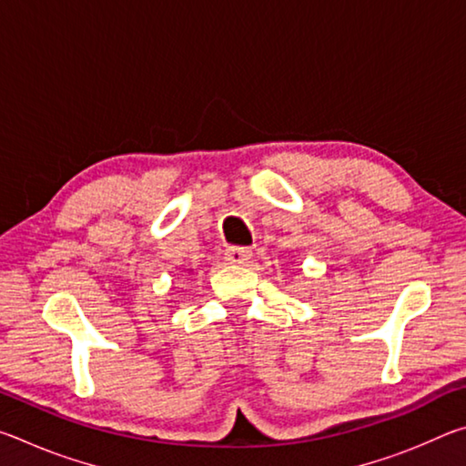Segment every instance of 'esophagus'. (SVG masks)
<instances>
[{"label":"esophagus","mask_w":466,"mask_h":466,"mask_svg":"<svg viewBox=\"0 0 466 466\" xmlns=\"http://www.w3.org/2000/svg\"><path fill=\"white\" fill-rule=\"evenodd\" d=\"M252 258L250 248H228L226 250V261L230 265H248Z\"/></svg>","instance_id":"esophagus-1"}]
</instances>
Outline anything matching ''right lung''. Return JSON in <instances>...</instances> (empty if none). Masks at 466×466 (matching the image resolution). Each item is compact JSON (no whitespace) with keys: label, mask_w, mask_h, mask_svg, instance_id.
Here are the masks:
<instances>
[{"label":"right lung","mask_w":466,"mask_h":466,"mask_svg":"<svg viewBox=\"0 0 466 466\" xmlns=\"http://www.w3.org/2000/svg\"><path fill=\"white\" fill-rule=\"evenodd\" d=\"M187 273H193V269H188V271H187Z\"/></svg>","instance_id":"1"}]
</instances>
